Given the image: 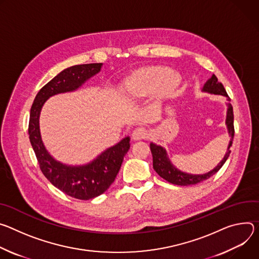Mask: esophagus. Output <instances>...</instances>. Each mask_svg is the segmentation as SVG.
<instances>
[{"label":"esophagus","instance_id":"34e87169","mask_svg":"<svg viewBox=\"0 0 259 259\" xmlns=\"http://www.w3.org/2000/svg\"><path fill=\"white\" fill-rule=\"evenodd\" d=\"M146 138H147V131L144 127H137L132 134V139L134 141H140Z\"/></svg>","mask_w":259,"mask_h":259}]
</instances>
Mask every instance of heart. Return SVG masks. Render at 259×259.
I'll use <instances>...</instances> for the list:
<instances>
[{"label": "heart", "instance_id": "1", "mask_svg": "<svg viewBox=\"0 0 259 259\" xmlns=\"http://www.w3.org/2000/svg\"><path fill=\"white\" fill-rule=\"evenodd\" d=\"M182 78L178 73L160 66L140 68L122 82V94L130 100L155 97L158 102L173 97L180 88Z\"/></svg>", "mask_w": 259, "mask_h": 259}]
</instances>
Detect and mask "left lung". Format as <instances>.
<instances>
[{"label": "left lung", "instance_id": "1", "mask_svg": "<svg viewBox=\"0 0 259 259\" xmlns=\"http://www.w3.org/2000/svg\"><path fill=\"white\" fill-rule=\"evenodd\" d=\"M203 93H207L210 95H220L226 97V118H225V125L227 128V133L229 136V142L227 145L226 152L223 156V158L220 160V162L211 170H209L208 173L205 174H189L186 173V171H183L179 169L177 166L173 164V162L170 161L168 158L167 152L164 147L155 144V143L151 142L150 143V149L153 157V168L156 171V173L166 180L167 182L171 184H176V185H181V186H188V185H193L196 183L202 182L214 174H216L217 171L221 168V166L224 164L226 159L229 156V153H231V148L233 144V140H234V135H235V128H234V112H233V106L229 103L231 102V99L228 98L225 89L223 88V85L221 82L218 81L217 77L213 74L210 79L207 80V82L204 84Z\"/></svg>", "mask_w": 259, "mask_h": 259}]
</instances>
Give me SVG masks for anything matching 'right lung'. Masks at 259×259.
I'll return each instance as SVG.
<instances>
[{
	"label": "right lung",
	"mask_w": 259,
	"mask_h": 259,
	"mask_svg": "<svg viewBox=\"0 0 259 259\" xmlns=\"http://www.w3.org/2000/svg\"><path fill=\"white\" fill-rule=\"evenodd\" d=\"M102 66L103 63L76 65L57 74L37 94L28 122L30 142L44 176L66 194L84 200L101 195L114 182L130 149L131 138H123L88 163L67 164L55 159L46 149L40 131V114L49 98L76 92L86 81L99 74Z\"/></svg>",
	"instance_id": "1"
}]
</instances>
